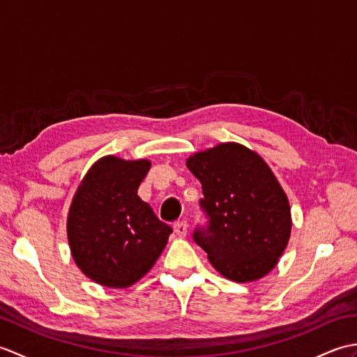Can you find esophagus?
I'll return each instance as SVG.
<instances>
[{
  "mask_svg": "<svg viewBox=\"0 0 357 357\" xmlns=\"http://www.w3.org/2000/svg\"><path fill=\"white\" fill-rule=\"evenodd\" d=\"M173 230L174 233L178 234L179 238H185L187 236V230H188V225L185 221H179L173 225Z\"/></svg>",
  "mask_w": 357,
  "mask_h": 357,
  "instance_id": "esophagus-1",
  "label": "esophagus"
}]
</instances>
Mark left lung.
<instances>
[{"instance_id":"obj_1","label":"left lung","mask_w":357,"mask_h":357,"mask_svg":"<svg viewBox=\"0 0 357 357\" xmlns=\"http://www.w3.org/2000/svg\"><path fill=\"white\" fill-rule=\"evenodd\" d=\"M185 165L202 184L210 225L193 238L210 264L233 282L268 275L291 234L290 202L270 165L239 142L196 151Z\"/></svg>"}]
</instances>
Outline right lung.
<instances>
[{"instance_id":"1","label":"right lung","mask_w":357,"mask_h":357,"mask_svg":"<svg viewBox=\"0 0 357 357\" xmlns=\"http://www.w3.org/2000/svg\"><path fill=\"white\" fill-rule=\"evenodd\" d=\"M149 159L107 155L81 179L67 215V239L75 264L96 284L128 288L153 267L172 227L161 222L138 188Z\"/></svg>"}]
</instances>
